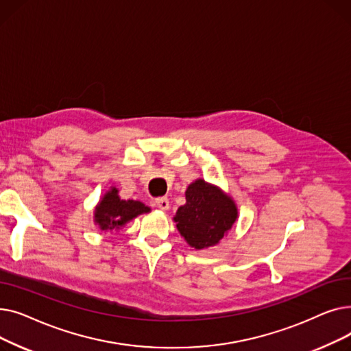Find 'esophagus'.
I'll return each mask as SVG.
<instances>
[{
    "label": "esophagus",
    "instance_id": "1",
    "mask_svg": "<svg viewBox=\"0 0 351 351\" xmlns=\"http://www.w3.org/2000/svg\"><path fill=\"white\" fill-rule=\"evenodd\" d=\"M155 205L160 210H168L169 209V199L168 197H156L155 199Z\"/></svg>",
    "mask_w": 351,
    "mask_h": 351
}]
</instances>
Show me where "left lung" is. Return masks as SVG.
Listing matches in <instances>:
<instances>
[{
	"label": "left lung",
	"mask_w": 351,
	"mask_h": 351,
	"mask_svg": "<svg viewBox=\"0 0 351 351\" xmlns=\"http://www.w3.org/2000/svg\"><path fill=\"white\" fill-rule=\"evenodd\" d=\"M185 196L186 204L173 217L179 233L197 250L217 245L237 219L234 200L204 179L192 182Z\"/></svg>",
	"instance_id": "obj_1"
}]
</instances>
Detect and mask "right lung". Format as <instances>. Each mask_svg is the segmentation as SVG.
<instances>
[{
	"mask_svg": "<svg viewBox=\"0 0 351 351\" xmlns=\"http://www.w3.org/2000/svg\"><path fill=\"white\" fill-rule=\"evenodd\" d=\"M147 212H151V208L145 206L142 202L132 199L123 200L119 197L117 188H110L95 208L94 222L102 232H112Z\"/></svg>",
	"mask_w": 351,
	"mask_h": 351,
	"instance_id": "right-lung-1",
	"label": "right lung"
}]
</instances>
